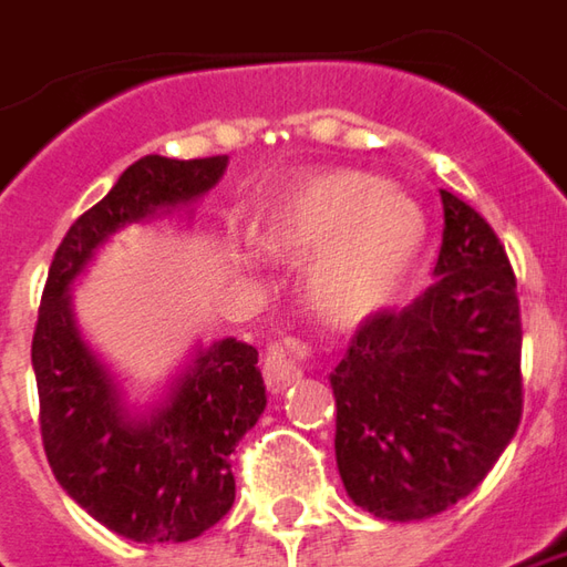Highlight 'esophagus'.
Masks as SVG:
<instances>
[{"label":"esophagus","instance_id":"34e87169","mask_svg":"<svg viewBox=\"0 0 567 567\" xmlns=\"http://www.w3.org/2000/svg\"><path fill=\"white\" fill-rule=\"evenodd\" d=\"M302 355H306V346L290 343L284 346H271L265 352V362H261V374H265V386L271 393H284L290 383H296L302 378Z\"/></svg>","mask_w":567,"mask_h":567}]
</instances>
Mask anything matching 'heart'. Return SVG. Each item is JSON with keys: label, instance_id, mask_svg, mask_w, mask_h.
Masks as SVG:
<instances>
[{"label": "heart", "instance_id": "obj_1", "mask_svg": "<svg viewBox=\"0 0 567 567\" xmlns=\"http://www.w3.org/2000/svg\"><path fill=\"white\" fill-rule=\"evenodd\" d=\"M424 237L421 208L368 174L315 177L256 221V243L268 252H321L309 271V296L337 324H359L390 306Z\"/></svg>", "mask_w": 567, "mask_h": 567}]
</instances>
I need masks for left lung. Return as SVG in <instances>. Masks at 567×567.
Returning <instances> with one entry per match:
<instances>
[{
	"label": "left lung",
	"instance_id": "8db88e82",
	"mask_svg": "<svg viewBox=\"0 0 567 567\" xmlns=\"http://www.w3.org/2000/svg\"><path fill=\"white\" fill-rule=\"evenodd\" d=\"M434 284L378 311L333 368L337 468L374 518L421 522L465 499L522 421V309L503 243L440 189Z\"/></svg>",
	"mask_w": 567,
	"mask_h": 567
}]
</instances>
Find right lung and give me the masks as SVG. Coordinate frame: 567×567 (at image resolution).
<instances>
[{
  "label": "right lung",
  "mask_w": 567,
  "mask_h": 567,
  "mask_svg": "<svg viewBox=\"0 0 567 567\" xmlns=\"http://www.w3.org/2000/svg\"><path fill=\"white\" fill-rule=\"evenodd\" d=\"M227 171V155H146L83 212L49 265L33 330L43 450L55 481L99 524L133 543H186L230 512V452L265 412L256 346H199L168 390L133 409L109 364L83 340L71 284L127 224L189 212Z\"/></svg>",
  "instance_id": "obj_1"
}]
</instances>
